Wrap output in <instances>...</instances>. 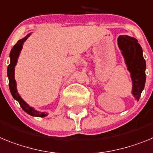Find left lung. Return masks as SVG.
<instances>
[{
  "label": "left lung",
  "instance_id": "8db88e82",
  "mask_svg": "<svg viewBox=\"0 0 153 153\" xmlns=\"http://www.w3.org/2000/svg\"><path fill=\"white\" fill-rule=\"evenodd\" d=\"M118 45L124 56L128 70L132 79V95L139 100L146 83V61L143 55V49L135 38L127 35H121L118 38Z\"/></svg>",
  "mask_w": 153,
  "mask_h": 153
}]
</instances>
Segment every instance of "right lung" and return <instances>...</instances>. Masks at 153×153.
<instances>
[{
	"instance_id": "1",
	"label": "right lung",
	"mask_w": 153,
	"mask_h": 153,
	"mask_svg": "<svg viewBox=\"0 0 153 153\" xmlns=\"http://www.w3.org/2000/svg\"><path fill=\"white\" fill-rule=\"evenodd\" d=\"M30 34H27V36L25 37L22 39L19 40L17 43L15 44L13 48L11 49L10 53V63L7 67V76H8L9 79V88H10V93L12 96L14 97V99H16L19 102L20 105L22 108V109L27 113L28 115H32V116H37V117H45L46 116V114L45 112H41V111H36L34 108L30 107L28 105L21 99L19 94L17 91V88H16V82L14 79V67L17 63V60L19 56L20 51H21V48H22V45H23L24 42L27 39Z\"/></svg>"
}]
</instances>
